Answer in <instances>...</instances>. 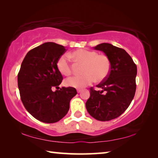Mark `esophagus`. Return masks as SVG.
<instances>
[{"mask_svg":"<svg viewBox=\"0 0 158 158\" xmlns=\"http://www.w3.org/2000/svg\"><path fill=\"white\" fill-rule=\"evenodd\" d=\"M81 89H77V93H81Z\"/></svg>","mask_w":158,"mask_h":158,"instance_id":"34e87169","label":"esophagus"}]
</instances>
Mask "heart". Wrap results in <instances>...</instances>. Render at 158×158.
<instances>
[{
	"instance_id": "obj_1",
	"label": "heart",
	"mask_w": 158,
	"mask_h": 158,
	"mask_svg": "<svg viewBox=\"0 0 158 158\" xmlns=\"http://www.w3.org/2000/svg\"><path fill=\"white\" fill-rule=\"evenodd\" d=\"M69 57L74 63H81V75L73 76L67 79L65 84L69 87L81 89L91 84L95 79L96 82L103 81L110 72L111 62L107 56L98 54L95 51L79 49L69 53ZM57 69L64 76L72 73V66L68 57L63 55L58 60Z\"/></svg>"
}]
</instances>
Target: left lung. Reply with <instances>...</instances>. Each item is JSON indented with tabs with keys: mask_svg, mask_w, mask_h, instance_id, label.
Segmentation results:
<instances>
[{
	"mask_svg": "<svg viewBox=\"0 0 158 158\" xmlns=\"http://www.w3.org/2000/svg\"><path fill=\"white\" fill-rule=\"evenodd\" d=\"M93 48L107 56L111 69L108 76L96 85L102 90L90 89L85 107L96 120L108 121L121 116L130 106L136 91L137 68L130 56L121 48L109 43H102Z\"/></svg>",
	"mask_w": 158,
	"mask_h": 158,
	"instance_id": "8db88e82",
	"label": "left lung"
}]
</instances>
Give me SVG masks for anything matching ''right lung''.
<instances>
[{"label": "right lung", "mask_w": 158, "mask_h": 158, "mask_svg": "<svg viewBox=\"0 0 158 158\" xmlns=\"http://www.w3.org/2000/svg\"><path fill=\"white\" fill-rule=\"evenodd\" d=\"M65 52L62 45L45 42L29 51L21 63L17 76L21 100L26 110L40 121H59L77 93L73 87H58L63 78L56 63ZM53 87L57 89L56 92L52 90Z\"/></svg>", "instance_id": "1"}]
</instances>
